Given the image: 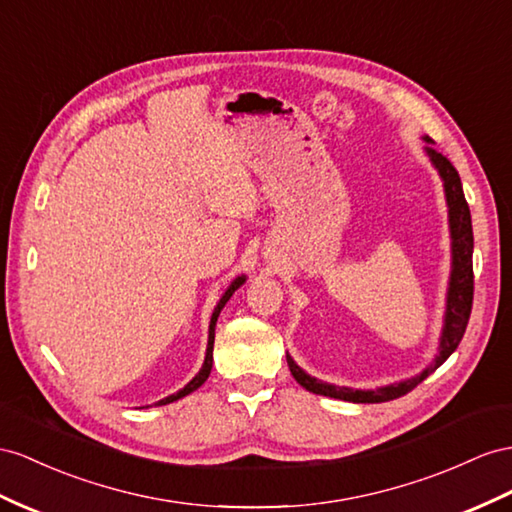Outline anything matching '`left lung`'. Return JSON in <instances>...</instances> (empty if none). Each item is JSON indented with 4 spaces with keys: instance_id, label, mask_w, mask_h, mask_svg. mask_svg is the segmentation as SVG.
Returning <instances> with one entry per match:
<instances>
[{
    "instance_id": "left-lung-1",
    "label": "left lung",
    "mask_w": 512,
    "mask_h": 512,
    "mask_svg": "<svg viewBox=\"0 0 512 512\" xmlns=\"http://www.w3.org/2000/svg\"><path fill=\"white\" fill-rule=\"evenodd\" d=\"M424 142H426L424 153L443 181L445 203H448L450 240H452L450 244L452 266H450L448 294H445V313H443L437 355L417 376L404 378V381L389 383L376 389H352V387H339L333 383L318 381V378L307 374L290 355H287V365H290V372L296 378V383L303 385L311 393H320V396H329V398L355 402V404H376V402L396 400L404 396V393L415 389L426 376L435 372L439 365L458 348V344H461L467 322H469L471 300H474V266H471V255H474V231H471V214L463 194V183L456 173V168L450 164L448 157H443L439 151H435V147H432L435 142H432L428 136H424Z\"/></svg>"
}]
</instances>
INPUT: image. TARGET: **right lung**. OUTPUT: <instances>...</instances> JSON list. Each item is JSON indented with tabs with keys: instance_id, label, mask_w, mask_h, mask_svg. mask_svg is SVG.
<instances>
[{
	"instance_id": "obj_1",
	"label": "right lung",
	"mask_w": 512,
	"mask_h": 512,
	"mask_svg": "<svg viewBox=\"0 0 512 512\" xmlns=\"http://www.w3.org/2000/svg\"><path fill=\"white\" fill-rule=\"evenodd\" d=\"M244 281H246V274H240V277H235V279L231 281V285H229L227 290H225V294L220 296L218 305L214 307L212 320H209V335H207V350H205V361H203V365H201L199 374H196V376L192 378V381H190L186 387H183V389H179L177 393H170L168 398H162L160 402H155L157 406H162V404H170V402H175V400H179V398H183V396H188V393L196 391V389H199V387H201V385L207 381L209 372H212V363H214V331H216V322H218V316H220L222 307L227 305V300L233 296V292L238 290L240 285H244Z\"/></svg>"
}]
</instances>
